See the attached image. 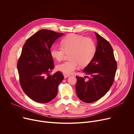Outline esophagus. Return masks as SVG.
Masks as SVG:
<instances>
[{
  "instance_id": "34e87169",
  "label": "esophagus",
  "mask_w": 134,
  "mask_h": 134,
  "mask_svg": "<svg viewBox=\"0 0 134 134\" xmlns=\"http://www.w3.org/2000/svg\"><path fill=\"white\" fill-rule=\"evenodd\" d=\"M64 78H65V79H66V78H67V77H68L69 76V75L64 73Z\"/></svg>"
}]
</instances>
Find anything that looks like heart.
<instances>
[{"instance_id":"b5f03b06","label":"heart","mask_w":134,"mask_h":134,"mask_svg":"<svg viewBox=\"0 0 134 134\" xmlns=\"http://www.w3.org/2000/svg\"><path fill=\"white\" fill-rule=\"evenodd\" d=\"M62 47H54L51 50L52 58L57 61L63 59L66 52H70V59L57 65V68L67 75L72 73L80 65L84 67L93 60L97 51L94 41L88 37L76 34H69L61 41Z\"/></svg>"}]
</instances>
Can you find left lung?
Wrapping results in <instances>:
<instances>
[{
	"label": "left lung",
	"instance_id": "8db88e82",
	"mask_svg": "<svg viewBox=\"0 0 134 134\" xmlns=\"http://www.w3.org/2000/svg\"><path fill=\"white\" fill-rule=\"evenodd\" d=\"M95 34L97 51L93 60L83 70L86 75H90V78L86 82L83 77L76 76V94L86 103L97 101L107 93L113 83L117 68L111 44L99 34Z\"/></svg>",
	"mask_w": 134,
	"mask_h": 134
}]
</instances>
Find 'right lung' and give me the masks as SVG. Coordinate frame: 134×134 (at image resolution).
I'll return each mask as SVG.
<instances>
[{
  "label": "right lung",
  "instance_id": "add662e5",
  "mask_svg": "<svg viewBox=\"0 0 134 134\" xmlns=\"http://www.w3.org/2000/svg\"><path fill=\"white\" fill-rule=\"evenodd\" d=\"M64 34L41 30L29 37L23 46L17 62L20 82L27 96L36 102L44 103L53 99L64 79L60 71L49 75L54 68L50 48Z\"/></svg>",
  "mask_w": 134,
  "mask_h": 134
}]
</instances>
